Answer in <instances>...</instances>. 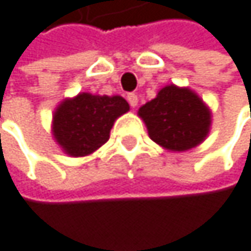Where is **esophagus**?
Listing matches in <instances>:
<instances>
[{"instance_id": "esophagus-1", "label": "esophagus", "mask_w": 251, "mask_h": 251, "mask_svg": "<svg viewBox=\"0 0 251 251\" xmlns=\"http://www.w3.org/2000/svg\"><path fill=\"white\" fill-rule=\"evenodd\" d=\"M128 102H129L131 107H137V104H138V97H137V94H128Z\"/></svg>"}]
</instances>
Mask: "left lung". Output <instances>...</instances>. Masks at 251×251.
<instances>
[{"label":"left lung","mask_w":251,"mask_h":251,"mask_svg":"<svg viewBox=\"0 0 251 251\" xmlns=\"http://www.w3.org/2000/svg\"><path fill=\"white\" fill-rule=\"evenodd\" d=\"M150 138L168 150L183 151L201 144L210 131V111L190 89L174 84L138 110Z\"/></svg>","instance_id":"1"}]
</instances>
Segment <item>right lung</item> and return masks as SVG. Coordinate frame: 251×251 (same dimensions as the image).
I'll return each instance as SVG.
<instances>
[{"mask_svg": "<svg viewBox=\"0 0 251 251\" xmlns=\"http://www.w3.org/2000/svg\"><path fill=\"white\" fill-rule=\"evenodd\" d=\"M128 110L122 97L80 94L56 108L53 135L70 156L91 154L108 141L114 120Z\"/></svg>", "mask_w": 251, "mask_h": 251, "instance_id": "add662e5", "label": "right lung"}]
</instances>
